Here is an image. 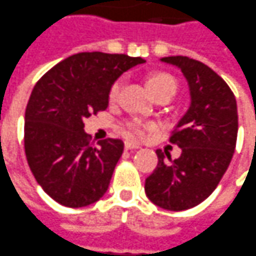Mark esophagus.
Listing matches in <instances>:
<instances>
[{
  "label": "esophagus",
  "mask_w": 256,
  "mask_h": 256,
  "mask_svg": "<svg viewBox=\"0 0 256 256\" xmlns=\"http://www.w3.org/2000/svg\"><path fill=\"white\" fill-rule=\"evenodd\" d=\"M138 148H140V145L134 144V142H131V140H126V142H125V149H126V150H130V149H138Z\"/></svg>",
  "instance_id": "obj_1"
}]
</instances>
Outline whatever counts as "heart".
Instances as JSON below:
<instances>
[{
  "label": "heart",
  "instance_id": "1",
  "mask_svg": "<svg viewBox=\"0 0 256 256\" xmlns=\"http://www.w3.org/2000/svg\"><path fill=\"white\" fill-rule=\"evenodd\" d=\"M146 84H148V88L154 96L160 92H176V88H178L176 78L172 74H169V73H154V74H150L148 77ZM122 87H124V78H118L111 86L110 96H108L111 102L118 101L120 96H121V92H122ZM154 128H155L154 125L149 124V122H145L142 120H131L124 126L125 134L128 136H131V138H135V140H144V138H146L149 132L152 131Z\"/></svg>",
  "mask_w": 256,
  "mask_h": 256
}]
</instances>
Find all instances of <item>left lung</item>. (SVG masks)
<instances>
[{
    "instance_id": "obj_1",
    "label": "left lung",
    "mask_w": 256,
    "mask_h": 256,
    "mask_svg": "<svg viewBox=\"0 0 256 256\" xmlns=\"http://www.w3.org/2000/svg\"><path fill=\"white\" fill-rule=\"evenodd\" d=\"M160 62L183 73L190 106L170 138L182 155L172 160L156 150L159 162L145 180V193L158 207L182 212L204 202L227 170L238 134L236 101L228 84L202 62L188 56H169Z\"/></svg>"
}]
</instances>
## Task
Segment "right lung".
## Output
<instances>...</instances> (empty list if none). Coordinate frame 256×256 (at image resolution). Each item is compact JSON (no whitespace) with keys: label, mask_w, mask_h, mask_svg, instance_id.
<instances>
[{"label":"right lung","mask_w":256,"mask_h":256,"mask_svg":"<svg viewBox=\"0 0 256 256\" xmlns=\"http://www.w3.org/2000/svg\"><path fill=\"white\" fill-rule=\"evenodd\" d=\"M140 58L102 52L68 56L34 87L25 111V154L36 182L62 206L78 208L107 193L121 140L87 142L84 118L108 107L110 88Z\"/></svg>","instance_id":"obj_1"}]
</instances>
